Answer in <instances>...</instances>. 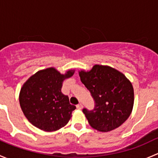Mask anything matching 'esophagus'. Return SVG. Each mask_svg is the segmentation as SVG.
Wrapping results in <instances>:
<instances>
[{
  "label": "esophagus",
  "mask_w": 158,
  "mask_h": 158,
  "mask_svg": "<svg viewBox=\"0 0 158 158\" xmlns=\"http://www.w3.org/2000/svg\"><path fill=\"white\" fill-rule=\"evenodd\" d=\"M76 108H77L78 109H82V105L81 104V103H79V104H78L77 106H76Z\"/></svg>",
  "instance_id": "1"
}]
</instances>
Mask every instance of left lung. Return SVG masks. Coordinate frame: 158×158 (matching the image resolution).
Returning a JSON list of instances; mask_svg holds the SVG:
<instances>
[{
	"mask_svg": "<svg viewBox=\"0 0 158 158\" xmlns=\"http://www.w3.org/2000/svg\"><path fill=\"white\" fill-rule=\"evenodd\" d=\"M81 82L95 100L93 110L83 109L92 128L108 132L122 125L132 111L134 89L126 76L108 66L95 65L79 72Z\"/></svg>",
	"mask_w": 158,
	"mask_h": 158,
	"instance_id": "left-lung-1",
	"label": "left lung"
}]
</instances>
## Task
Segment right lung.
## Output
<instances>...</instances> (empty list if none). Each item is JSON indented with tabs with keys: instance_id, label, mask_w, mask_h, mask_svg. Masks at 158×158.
I'll return each mask as SVG.
<instances>
[{
	"instance_id": "1",
	"label": "right lung",
	"mask_w": 158,
	"mask_h": 158,
	"mask_svg": "<svg viewBox=\"0 0 158 158\" xmlns=\"http://www.w3.org/2000/svg\"><path fill=\"white\" fill-rule=\"evenodd\" d=\"M75 70L61 74L55 68L40 70L22 86L19 95L20 108L30 123L45 131H55L64 127L72 117L76 106L69 97L62 93L64 79Z\"/></svg>"
}]
</instances>
